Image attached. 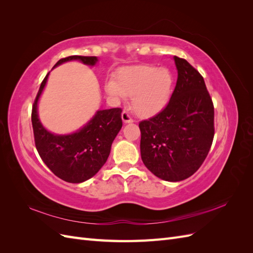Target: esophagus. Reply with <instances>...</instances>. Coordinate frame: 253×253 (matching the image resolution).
<instances>
[{"label": "esophagus", "mask_w": 253, "mask_h": 253, "mask_svg": "<svg viewBox=\"0 0 253 253\" xmlns=\"http://www.w3.org/2000/svg\"><path fill=\"white\" fill-rule=\"evenodd\" d=\"M121 118H122V120H124V122L125 124H131V122H133L134 120H133V118L131 117V115L128 114V112H126V111H124L122 112V114H121Z\"/></svg>", "instance_id": "esophagus-1"}]
</instances>
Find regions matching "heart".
<instances>
[{"label": "heart", "mask_w": 253, "mask_h": 253, "mask_svg": "<svg viewBox=\"0 0 253 253\" xmlns=\"http://www.w3.org/2000/svg\"><path fill=\"white\" fill-rule=\"evenodd\" d=\"M172 87L169 71L148 64L121 68L116 80L111 79L105 84L112 96H132V108L141 117L154 116L162 111L170 100Z\"/></svg>", "instance_id": "heart-1"}]
</instances>
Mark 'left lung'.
<instances>
[{
    "instance_id": "obj_1",
    "label": "left lung",
    "mask_w": 253,
    "mask_h": 253,
    "mask_svg": "<svg viewBox=\"0 0 253 253\" xmlns=\"http://www.w3.org/2000/svg\"><path fill=\"white\" fill-rule=\"evenodd\" d=\"M174 61L178 77L169 103L139 122L142 162L167 181L183 180L200 169L214 137V106L203 76L187 60Z\"/></svg>"
}]
</instances>
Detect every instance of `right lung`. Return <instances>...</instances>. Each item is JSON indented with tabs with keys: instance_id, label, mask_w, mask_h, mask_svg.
I'll return each mask as SVG.
<instances>
[{
	"instance_id": "add662e5",
	"label": "right lung",
	"mask_w": 253,
	"mask_h": 253,
	"mask_svg": "<svg viewBox=\"0 0 253 253\" xmlns=\"http://www.w3.org/2000/svg\"><path fill=\"white\" fill-rule=\"evenodd\" d=\"M79 60L95 65L97 57L70 56L60 59L56 67L67 61ZM49 73L43 79L32 111L35 144L41 159L59 178L79 183L89 179L101 169L111 152L112 143L122 126L120 108L98 111L88 124L70 135H55L45 128L38 117V100Z\"/></svg>"
}]
</instances>
